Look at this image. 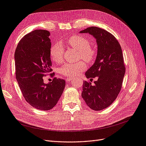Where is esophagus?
I'll return each instance as SVG.
<instances>
[{
  "instance_id": "1",
  "label": "esophagus",
  "mask_w": 146,
  "mask_h": 146,
  "mask_svg": "<svg viewBox=\"0 0 146 146\" xmlns=\"http://www.w3.org/2000/svg\"><path fill=\"white\" fill-rule=\"evenodd\" d=\"M76 78V77H68L67 78H66V82H69V81H70L71 80H74V79H75Z\"/></svg>"
}]
</instances>
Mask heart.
<instances>
[{
	"instance_id": "heart-1",
	"label": "heart",
	"mask_w": 146,
	"mask_h": 146,
	"mask_svg": "<svg viewBox=\"0 0 146 146\" xmlns=\"http://www.w3.org/2000/svg\"><path fill=\"white\" fill-rule=\"evenodd\" d=\"M66 43L70 47L78 50V57L82 58L88 63H92L96 60L97 49L96 47L90 45V41L87 38L74 35L69 38ZM64 48L62 45L57 43L53 46L50 49V55L52 60L57 63L62 62L63 59ZM86 68V63L83 60L76 63H65L61 66L60 72L63 76L67 77H74L80 74Z\"/></svg>"
}]
</instances>
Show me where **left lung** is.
I'll return each mask as SVG.
<instances>
[{
    "instance_id": "obj_1",
    "label": "left lung",
    "mask_w": 146,
    "mask_h": 146,
    "mask_svg": "<svg viewBox=\"0 0 146 146\" xmlns=\"http://www.w3.org/2000/svg\"><path fill=\"white\" fill-rule=\"evenodd\" d=\"M96 39L98 55L94 64L85 73L87 78L96 77L94 85L83 82L82 97L92 110L100 111L108 107L120 92L125 72L122 48L117 39L108 31L90 27L82 31Z\"/></svg>"
}]
</instances>
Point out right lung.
<instances>
[{
	"mask_svg": "<svg viewBox=\"0 0 146 146\" xmlns=\"http://www.w3.org/2000/svg\"><path fill=\"white\" fill-rule=\"evenodd\" d=\"M49 35L47 30L32 31L21 39L15 53L16 77L24 98L34 108L44 111L55 107L66 85L64 80L51 73ZM47 74L53 80L45 84Z\"/></svg>",
	"mask_w": 146,
	"mask_h": 146,
	"instance_id": "obj_1",
	"label": "right lung"
}]
</instances>
